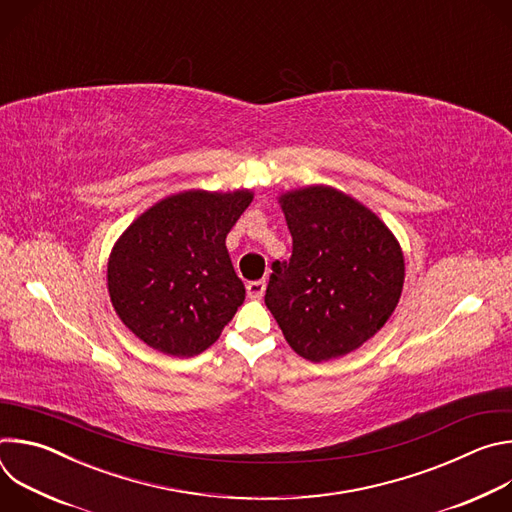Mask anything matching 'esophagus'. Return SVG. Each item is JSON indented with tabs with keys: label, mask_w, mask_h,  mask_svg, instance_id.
<instances>
[{
	"label": "esophagus",
	"mask_w": 512,
	"mask_h": 512,
	"mask_svg": "<svg viewBox=\"0 0 512 512\" xmlns=\"http://www.w3.org/2000/svg\"><path fill=\"white\" fill-rule=\"evenodd\" d=\"M265 279H257V281H249L247 283V296L249 298H253V300H259L261 296H263V291H265Z\"/></svg>",
	"instance_id": "obj_1"
}]
</instances>
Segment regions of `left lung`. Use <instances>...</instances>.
I'll return each mask as SVG.
<instances>
[{
	"instance_id": "obj_1",
	"label": "left lung",
	"mask_w": 512,
	"mask_h": 512,
	"mask_svg": "<svg viewBox=\"0 0 512 512\" xmlns=\"http://www.w3.org/2000/svg\"><path fill=\"white\" fill-rule=\"evenodd\" d=\"M281 208L294 245L289 261L271 265L265 304L300 356L348 354L397 308L403 253L369 208L334 188L287 192Z\"/></svg>"
}]
</instances>
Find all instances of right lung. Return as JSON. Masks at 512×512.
<instances>
[{"label":"right lung","instance_id":"obj_1","mask_svg":"<svg viewBox=\"0 0 512 512\" xmlns=\"http://www.w3.org/2000/svg\"><path fill=\"white\" fill-rule=\"evenodd\" d=\"M253 194H174L143 212L115 245L107 279L123 324L148 346L194 356L245 302L225 239Z\"/></svg>","mask_w":512,"mask_h":512}]
</instances>
